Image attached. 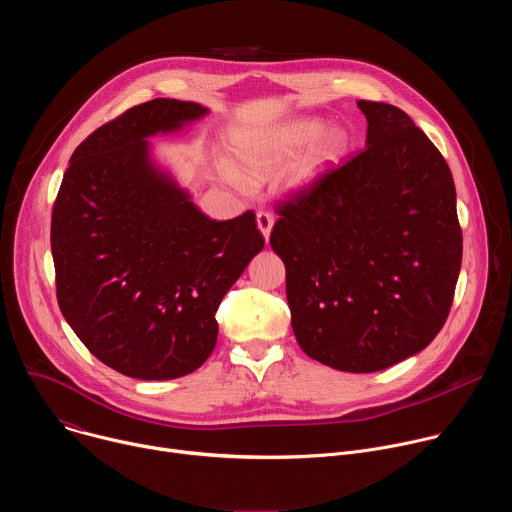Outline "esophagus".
Instances as JSON below:
<instances>
[{"label":"esophagus","mask_w":512,"mask_h":512,"mask_svg":"<svg viewBox=\"0 0 512 512\" xmlns=\"http://www.w3.org/2000/svg\"><path fill=\"white\" fill-rule=\"evenodd\" d=\"M257 229L261 231L263 239H269V233L273 229V216L269 212H257Z\"/></svg>","instance_id":"34e87169"}]
</instances>
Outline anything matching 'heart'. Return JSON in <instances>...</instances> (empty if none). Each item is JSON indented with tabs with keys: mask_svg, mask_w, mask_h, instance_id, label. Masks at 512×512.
Here are the masks:
<instances>
[{
	"mask_svg": "<svg viewBox=\"0 0 512 512\" xmlns=\"http://www.w3.org/2000/svg\"><path fill=\"white\" fill-rule=\"evenodd\" d=\"M346 131L342 127H326L322 119H296L261 133H237L233 139V158L242 170L229 160H216V170L231 188L247 192L250 178H265L294 160L306 149L285 174V186L294 192L306 190L314 180L336 162L346 150Z\"/></svg>",
	"mask_w": 512,
	"mask_h": 512,
	"instance_id": "1",
	"label": "heart"
}]
</instances>
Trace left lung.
<instances>
[{"mask_svg":"<svg viewBox=\"0 0 512 512\" xmlns=\"http://www.w3.org/2000/svg\"><path fill=\"white\" fill-rule=\"evenodd\" d=\"M367 150L279 206L271 249L285 265L302 350L344 373L421 352L446 324L462 267L452 172L411 117L356 101Z\"/></svg>","mask_w":512,"mask_h":512,"instance_id":"8db88e82","label":"left lung"}]
</instances>
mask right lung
<instances>
[{
	"label": "right lung",
	"mask_w": 512,
	"mask_h": 512,
	"mask_svg": "<svg viewBox=\"0 0 512 512\" xmlns=\"http://www.w3.org/2000/svg\"><path fill=\"white\" fill-rule=\"evenodd\" d=\"M204 115L178 99L131 107L79 145L54 202L60 312L125 377L168 381L202 367L218 304L265 245L251 210L212 221L154 158L150 137Z\"/></svg>",
	"instance_id": "add662e5"
}]
</instances>
